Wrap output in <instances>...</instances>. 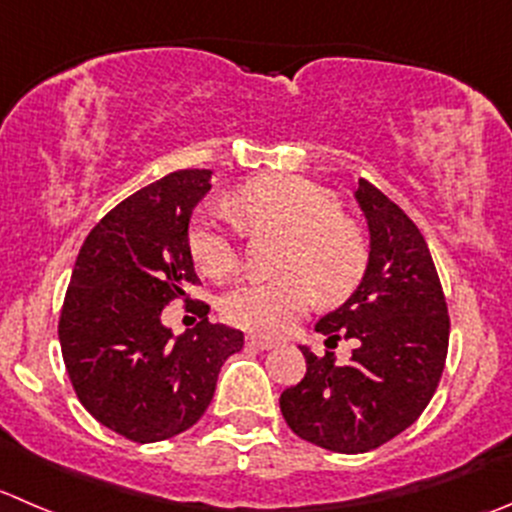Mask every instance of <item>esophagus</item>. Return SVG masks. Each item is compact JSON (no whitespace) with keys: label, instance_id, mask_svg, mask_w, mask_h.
Segmentation results:
<instances>
[{"label":"esophagus","instance_id":"esophagus-1","mask_svg":"<svg viewBox=\"0 0 512 512\" xmlns=\"http://www.w3.org/2000/svg\"><path fill=\"white\" fill-rule=\"evenodd\" d=\"M247 345L257 347V350H272L277 342L270 340V337H262V335H247Z\"/></svg>","mask_w":512,"mask_h":512}]
</instances>
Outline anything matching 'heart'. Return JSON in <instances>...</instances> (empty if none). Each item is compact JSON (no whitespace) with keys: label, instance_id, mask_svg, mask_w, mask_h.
<instances>
[{"label":"heart","instance_id":"heart-1","mask_svg":"<svg viewBox=\"0 0 512 512\" xmlns=\"http://www.w3.org/2000/svg\"><path fill=\"white\" fill-rule=\"evenodd\" d=\"M240 225L252 235H285L277 272L267 282H245L222 297V317L257 335H282L312 307L340 302L360 285L367 245L360 230L342 217L330 190L300 177H260L230 197ZM190 252L210 277L225 280L240 267L237 232L225 215L205 210L190 227Z\"/></svg>","mask_w":512,"mask_h":512}]
</instances>
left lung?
Returning a JSON list of instances; mask_svg holds the SVG:
<instances>
[{
  "label": "left lung",
  "mask_w": 512,
  "mask_h": 512,
  "mask_svg": "<svg viewBox=\"0 0 512 512\" xmlns=\"http://www.w3.org/2000/svg\"><path fill=\"white\" fill-rule=\"evenodd\" d=\"M370 227V260L357 290L315 325L357 340L347 365L302 347L307 372L280 395L297 438L332 453H367L420 418L448 357L450 317L428 242L415 222L375 185L355 192Z\"/></svg>",
  "instance_id": "left-lung-1"
}]
</instances>
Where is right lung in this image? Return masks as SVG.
Masks as SVG:
<instances>
[{
	"label": "right lung",
	"mask_w": 512,
	"mask_h": 512,
	"mask_svg": "<svg viewBox=\"0 0 512 512\" xmlns=\"http://www.w3.org/2000/svg\"><path fill=\"white\" fill-rule=\"evenodd\" d=\"M210 170H180L119 202L94 225L74 262L59 312V345L79 403L132 443L190 430L215 395L220 367L242 350L240 330L203 320L171 337L161 310L200 285L187 225L210 192Z\"/></svg>",
	"instance_id": "add662e5"
}]
</instances>
